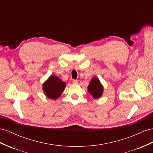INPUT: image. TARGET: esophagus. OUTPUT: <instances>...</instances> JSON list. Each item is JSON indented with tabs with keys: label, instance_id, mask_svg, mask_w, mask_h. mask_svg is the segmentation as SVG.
Returning a JSON list of instances; mask_svg holds the SVG:
<instances>
[{
	"label": "esophagus",
	"instance_id": "esophagus-1",
	"mask_svg": "<svg viewBox=\"0 0 153 153\" xmlns=\"http://www.w3.org/2000/svg\"><path fill=\"white\" fill-rule=\"evenodd\" d=\"M72 83H73L74 84H77V83H78V81L76 80V79H74V80L72 81Z\"/></svg>",
	"mask_w": 153,
	"mask_h": 153
}]
</instances>
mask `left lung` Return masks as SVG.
<instances>
[{"label":"left lung","mask_w":153,"mask_h":153,"mask_svg":"<svg viewBox=\"0 0 153 153\" xmlns=\"http://www.w3.org/2000/svg\"><path fill=\"white\" fill-rule=\"evenodd\" d=\"M88 92L94 99L100 98L102 96L103 87L101 84L99 79H97V77L92 78L88 86Z\"/></svg>","instance_id":"left-lung-1"}]
</instances>
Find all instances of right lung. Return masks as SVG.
<instances>
[{"instance_id": "add662e5", "label": "right lung", "mask_w": 153, "mask_h": 153, "mask_svg": "<svg viewBox=\"0 0 153 153\" xmlns=\"http://www.w3.org/2000/svg\"><path fill=\"white\" fill-rule=\"evenodd\" d=\"M66 83L57 76L52 75L42 85L45 94L50 99L56 100L64 91Z\"/></svg>"}]
</instances>
